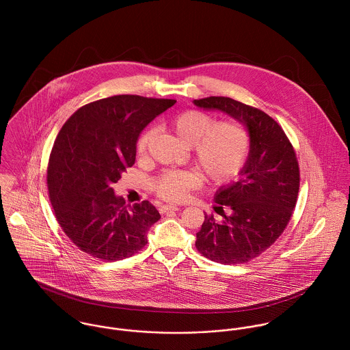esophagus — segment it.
<instances>
[{"instance_id": "1", "label": "esophagus", "mask_w": 350, "mask_h": 350, "mask_svg": "<svg viewBox=\"0 0 350 350\" xmlns=\"http://www.w3.org/2000/svg\"><path fill=\"white\" fill-rule=\"evenodd\" d=\"M179 207L175 206V204H164L160 207V211L161 213H167V211H178Z\"/></svg>"}]
</instances>
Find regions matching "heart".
<instances>
[{"instance_id": "b5f03b06", "label": "heart", "mask_w": 350, "mask_h": 350, "mask_svg": "<svg viewBox=\"0 0 350 350\" xmlns=\"http://www.w3.org/2000/svg\"><path fill=\"white\" fill-rule=\"evenodd\" d=\"M168 128L176 140L193 150V161L211 183H225L243 170L250 154L248 131L239 121H219L200 110L178 113L168 121ZM153 131L146 129L137 139L136 153L144 159L148 154ZM200 176L193 171H167L161 174L154 191L163 200L182 202L191 190L200 187Z\"/></svg>"}]
</instances>
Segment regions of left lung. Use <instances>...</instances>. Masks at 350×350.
Returning a JSON list of instances; mask_svg holds the SVG:
<instances>
[{
  "label": "left lung",
  "instance_id": "1",
  "mask_svg": "<svg viewBox=\"0 0 350 350\" xmlns=\"http://www.w3.org/2000/svg\"><path fill=\"white\" fill-rule=\"evenodd\" d=\"M198 107L228 113L248 129L250 154L240 180L221 187L204 214L196 247L221 264L248 262L268 250L287 228L299 193L297 153L282 126L262 110L229 97L194 100Z\"/></svg>",
  "mask_w": 350,
  "mask_h": 350
}]
</instances>
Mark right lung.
Returning <instances> with one entry per match:
<instances>
[{"label": "right lung", "mask_w": 350, "mask_h": 350, "mask_svg": "<svg viewBox=\"0 0 350 350\" xmlns=\"http://www.w3.org/2000/svg\"><path fill=\"white\" fill-rule=\"evenodd\" d=\"M175 102L113 96L79 107L62 126L47 168L51 204L66 236L89 256L116 261L147 245L159 211L148 200L125 204L113 185L135 164L142 131Z\"/></svg>", "instance_id": "add662e5"}]
</instances>
